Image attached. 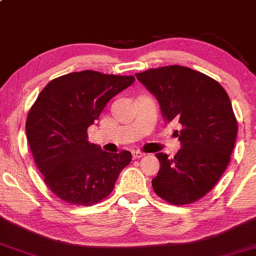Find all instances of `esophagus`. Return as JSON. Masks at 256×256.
Returning <instances> with one entry per match:
<instances>
[{
    "instance_id": "obj_1",
    "label": "esophagus",
    "mask_w": 256,
    "mask_h": 256,
    "mask_svg": "<svg viewBox=\"0 0 256 256\" xmlns=\"http://www.w3.org/2000/svg\"><path fill=\"white\" fill-rule=\"evenodd\" d=\"M131 154H132V158H140L144 156V155H146L144 152H142L140 150H132Z\"/></svg>"
}]
</instances>
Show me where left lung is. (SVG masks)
<instances>
[{"instance_id":"1","label":"left lung","mask_w":256,"mask_h":256,"mask_svg":"<svg viewBox=\"0 0 256 256\" xmlns=\"http://www.w3.org/2000/svg\"><path fill=\"white\" fill-rule=\"evenodd\" d=\"M136 77L156 96L166 122L180 125L177 154H155L160 170L152 189L171 204H194L213 189L230 162L238 126L228 92L213 78L178 64Z\"/></svg>"}]
</instances>
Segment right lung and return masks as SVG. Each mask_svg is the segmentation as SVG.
<instances>
[{"label":"right lung","instance_id":"1","mask_svg":"<svg viewBox=\"0 0 256 256\" xmlns=\"http://www.w3.org/2000/svg\"><path fill=\"white\" fill-rule=\"evenodd\" d=\"M134 82V76L72 72L40 91L26 119V137L44 183L70 204L92 206L113 192L130 152H107L88 140L112 98Z\"/></svg>","mask_w":256,"mask_h":256}]
</instances>
